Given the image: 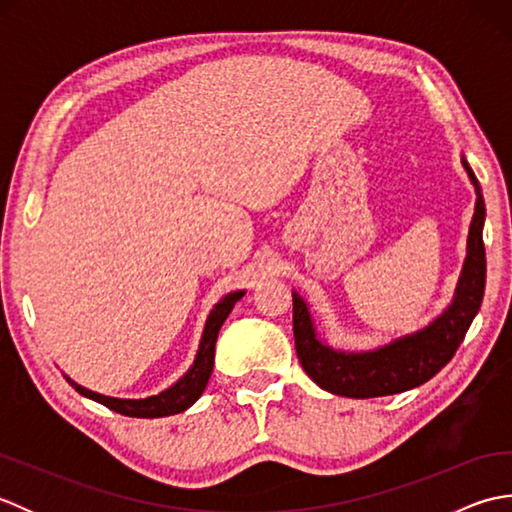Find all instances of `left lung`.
Returning <instances> with one entry per match:
<instances>
[{
  "label": "left lung",
  "instance_id": "left-lung-1",
  "mask_svg": "<svg viewBox=\"0 0 512 512\" xmlns=\"http://www.w3.org/2000/svg\"><path fill=\"white\" fill-rule=\"evenodd\" d=\"M462 165L477 193L466 259L451 306L427 328L400 336V339L369 352L332 350L317 336L306 301L297 292H292V332H295L299 363L321 389L347 398L400 394V391L427 383L458 352L466 330L482 306L486 284V253L482 239L486 217L484 198L469 162L462 158Z\"/></svg>",
  "mask_w": 512,
  "mask_h": 512
}]
</instances>
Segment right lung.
I'll return each instance as SVG.
<instances>
[{"mask_svg":"<svg viewBox=\"0 0 512 512\" xmlns=\"http://www.w3.org/2000/svg\"><path fill=\"white\" fill-rule=\"evenodd\" d=\"M242 297H244V290H237V292H231V295H226L222 301L215 303V308L211 310L209 319H206L198 354H195V361L189 367V372L184 374L176 385H171L169 389L160 391L158 396L138 398V400L112 398V396L96 394V391H90V389H85L81 385H76L72 378H68V383L74 385V389L79 391L81 396L101 402V405H105L107 409H112L116 413H123V416H129V418H165V416H173V413H180L184 409H189L193 402L202 396V391H204L206 383H209V378H211L213 361H215L217 332H220L222 323L226 321V317L231 314L233 306Z\"/></svg>","mask_w":512,"mask_h":512,"instance_id":"add662e5","label":"right lung"}]
</instances>
